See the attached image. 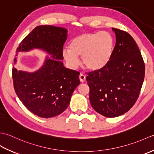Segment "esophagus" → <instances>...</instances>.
Segmentation results:
<instances>
[{"label":"esophagus","mask_w":154,"mask_h":154,"mask_svg":"<svg viewBox=\"0 0 154 154\" xmlns=\"http://www.w3.org/2000/svg\"><path fill=\"white\" fill-rule=\"evenodd\" d=\"M79 78H80V80L82 82H84V81H85L86 79V76L85 75H84L83 74H80V76H79Z\"/></svg>","instance_id":"esophagus-1"}]
</instances>
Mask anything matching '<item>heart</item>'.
Returning a JSON list of instances; mask_svg holds the SVG:
<instances>
[{
    "label": "heart",
    "mask_w": 154,
    "mask_h": 154,
    "mask_svg": "<svg viewBox=\"0 0 154 154\" xmlns=\"http://www.w3.org/2000/svg\"><path fill=\"white\" fill-rule=\"evenodd\" d=\"M69 48H64L62 55L71 68H76L80 63L78 56H81L82 63L90 70H99L107 64L113 48V39L106 32L84 33L70 40Z\"/></svg>",
    "instance_id": "heart-1"
}]
</instances>
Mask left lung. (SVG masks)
<instances>
[{
	"instance_id": "1",
	"label": "left lung",
	"mask_w": 154,
	"mask_h": 154,
	"mask_svg": "<svg viewBox=\"0 0 154 154\" xmlns=\"http://www.w3.org/2000/svg\"><path fill=\"white\" fill-rule=\"evenodd\" d=\"M116 45L108 62L88 73L92 107L103 116L114 118L132 108L138 98L145 76L140 49L130 34L115 28Z\"/></svg>"
}]
</instances>
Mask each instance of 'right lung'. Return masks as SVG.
Here are the masks:
<instances>
[{
	"instance_id": "1",
	"label": "right lung",
	"mask_w": 154,
	"mask_h": 154,
	"mask_svg": "<svg viewBox=\"0 0 154 154\" xmlns=\"http://www.w3.org/2000/svg\"><path fill=\"white\" fill-rule=\"evenodd\" d=\"M67 32L64 28L51 25L38 26L24 38L17 49V52L41 49L52 58H46L42 66L34 72L12 68L16 94L25 107L39 117L52 118L63 112L80 84L79 72L65 68L61 61L64 59L62 51Z\"/></svg>"
}]
</instances>
